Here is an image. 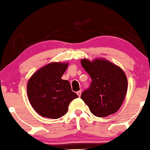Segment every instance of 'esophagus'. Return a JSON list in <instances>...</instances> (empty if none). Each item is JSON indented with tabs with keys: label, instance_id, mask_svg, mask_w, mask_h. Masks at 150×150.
<instances>
[{
	"label": "esophagus",
	"instance_id": "34e87169",
	"mask_svg": "<svg viewBox=\"0 0 150 150\" xmlns=\"http://www.w3.org/2000/svg\"><path fill=\"white\" fill-rule=\"evenodd\" d=\"M81 91H77V96H78L79 97H80V96H81Z\"/></svg>",
	"mask_w": 150,
	"mask_h": 150
}]
</instances>
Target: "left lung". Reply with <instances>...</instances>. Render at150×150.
<instances>
[{
    "label": "left lung",
    "instance_id": "8db88e82",
    "mask_svg": "<svg viewBox=\"0 0 150 150\" xmlns=\"http://www.w3.org/2000/svg\"><path fill=\"white\" fill-rule=\"evenodd\" d=\"M81 64L92 79L81 98L96 116L113 114L120 108L127 91L125 73L105 59H96L92 62L83 59Z\"/></svg>",
    "mask_w": 150,
    "mask_h": 150
}]
</instances>
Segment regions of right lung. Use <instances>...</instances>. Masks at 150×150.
<instances>
[{
  "instance_id": "1",
  "label": "right lung",
  "mask_w": 150,
  "mask_h": 150,
  "mask_svg": "<svg viewBox=\"0 0 150 150\" xmlns=\"http://www.w3.org/2000/svg\"><path fill=\"white\" fill-rule=\"evenodd\" d=\"M68 63L52 62L32 75L27 93L32 107L41 116L57 119L65 115L72 100L78 96L72 91L68 80L62 79Z\"/></svg>"
}]
</instances>
